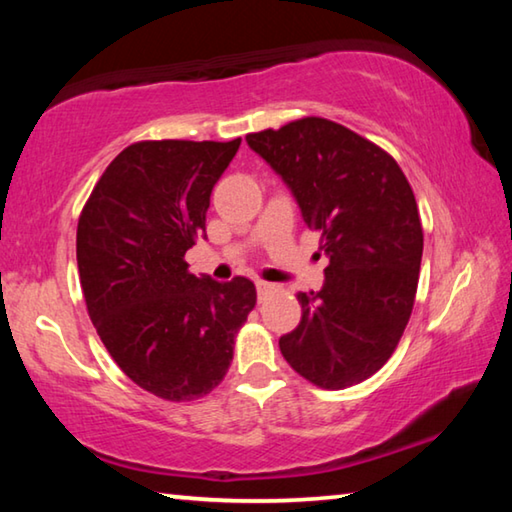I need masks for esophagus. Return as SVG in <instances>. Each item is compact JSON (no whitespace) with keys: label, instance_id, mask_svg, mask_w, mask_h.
Masks as SVG:
<instances>
[{"label":"esophagus","instance_id":"1","mask_svg":"<svg viewBox=\"0 0 512 512\" xmlns=\"http://www.w3.org/2000/svg\"><path fill=\"white\" fill-rule=\"evenodd\" d=\"M268 291H273V284H271V282H262V280H259V282H257V293H259V298L266 296Z\"/></svg>","mask_w":512,"mask_h":512}]
</instances>
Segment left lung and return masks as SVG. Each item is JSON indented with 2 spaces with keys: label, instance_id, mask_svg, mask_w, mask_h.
<instances>
[{
  "label": "left lung",
  "instance_id": "left-lung-1",
  "mask_svg": "<svg viewBox=\"0 0 512 512\" xmlns=\"http://www.w3.org/2000/svg\"><path fill=\"white\" fill-rule=\"evenodd\" d=\"M246 142L282 176L329 257L323 289L298 293L302 318L280 339L282 357L327 391L359 384L391 359L418 291L422 223L409 180L393 155L323 117Z\"/></svg>",
  "mask_w": 512,
  "mask_h": 512
}]
</instances>
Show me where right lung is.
I'll return each mask as SVG.
<instances>
[{"label":"right lung","instance_id":"right-lung-1","mask_svg":"<svg viewBox=\"0 0 512 512\" xmlns=\"http://www.w3.org/2000/svg\"><path fill=\"white\" fill-rule=\"evenodd\" d=\"M239 144L126 146L79 216L76 262L92 323L124 375L162 400L192 402L221 384L257 302L248 277L216 282L185 262Z\"/></svg>","mask_w":512,"mask_h":512}]
</instances>
